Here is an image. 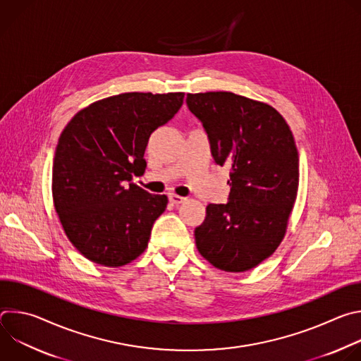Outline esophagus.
<instances>
[{"mask_svg": "<svg viewBox=\"0 0 361 361\" xmlns=\"http://www.w3.org/2000/svg\"><path fill=\"white\" fill-rule=\"evenodd\" d=\"M169 200H170V202H171V204H174V205H180L181 202H184V201H185V198H184V197L177 195V194H170V195H169Z\"/></svg>", "mask_w": 361, "mask_h": 361, "instance_id": "34e87169", "label": "esophagus"}]
</instances>
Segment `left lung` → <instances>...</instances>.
<instances>
[{
  "label": "left lung",
  "instance_id": "1",
  "mask_svg": "<svg viewBox=\"0 0 361 361\" xmlns=\"http://www.w3.org/2000/svg\"><path fill=\"white\" fill-rule=\"evenodd\" d=\"M207 133L212 156L230 167L227 204H209L194 230L214 267L247 271L277 250L298 190V151L283 116L266 102L227 91L187 94Z\"/></svg>",
  "mask_w": 361,
  "mask_h": 361
}]
</instances>
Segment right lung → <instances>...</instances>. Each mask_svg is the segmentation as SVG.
Segmentation results:
<instances>
[{"instance_id": "add662e5", "label": "right lung", "mask_w": 361, "mask_h": 361, "mask_svg": "<svg viewBox=\"0 0 361 361\" xmlns=\"http://www.w3.org/2000/svg\"><path fill=\"white\" fill-rule=\"evenodd\" d=\"M184 92H124L78 111L60 135L53 200L73 245L92 263L121 267L144 252L167 195L131 183L142 174L152 131L183 106Z\"/></svg>"}]
</instances>
